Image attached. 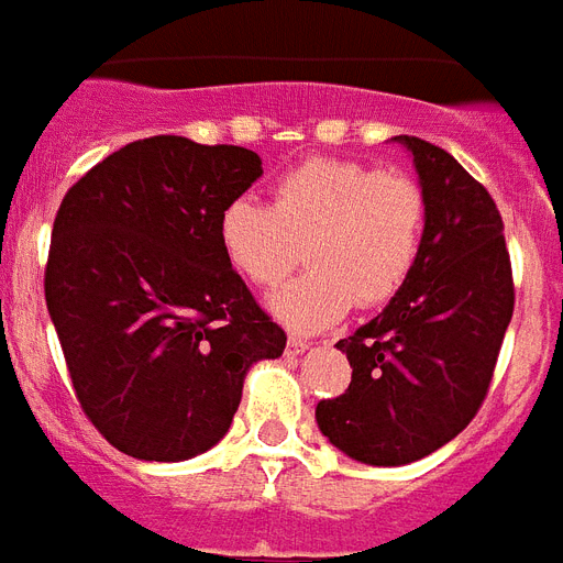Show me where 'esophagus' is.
Returning a JSON list of instances; mask_svg holds the SVG:
<instances>
[{"label": "esophagus", "instance_id": "34e87169", "mask_svg": "<svg viewBox=\"0 0 563 563\" xmlns=\"http://www.w3.org/2000/svg\"><path fill=\"white\" fill-rule=\"evenodd\" d=\"M302 352H308V343L299 340V336H290V340H287V354H302Z\"/></svg>", "mask_w": 563, "mask_h": 563}]
</instances>
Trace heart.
<instances>
[{
	"label": "heart",
	"mask_w": 563,
	"mask_h": 563,
	"mask_svg": "<svg viewBox=\"0 0 563 563\" xmlns=\"http://www.w3.org/2000/svg\"><path fill=\"white\" fill-rule=\"evenodd\" d=\"M427 197L407 177L366 162L310 159L273 186V206L235 197L218 218L229 267L276 287L305 250L310 273L276 290L267 310L296 334H317L354 302L377 308L401 294L421 255Z\"/></svg>",
	"instance_id": "b5f03b06"
}]
</instances>
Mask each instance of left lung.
<instances>
[{
	"mask_svg": "<svg viewBox=\"0 0 563 563\" xmlns=\"http://www.w3.org/2000/svg\"><path fill=\"white\" fill-rule=\"evenodd\" d=\"M393 142L412 156L427 197L424 244L401 294L336 343L352 363L349 389L317 404L328 442L377 467L424 460L465 430L515 310L492 195L442 147L416 136Z\"/></svg>",
	"mask_w": 563,
	"mask_h": 563,
	"instance_id": "obj_1",
	"label": "left lung"
}]
</instances>
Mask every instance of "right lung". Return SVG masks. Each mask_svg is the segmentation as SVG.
Masks as SVG:
<instances>
[{
  "instance_id": "add662e5",
  "label": "right lung",
  "mask_w": 563,
  "mask_h": 563,
  "mask_svg": "<svg viewBox=\"0 0 563 563\" xmlns=\"http://www.w3.org/2000/svg\"><path fill=\"white\" fill-rule=\"evenodd\" d=\"M258 154L151 136L63 197L46 305L89 421L112 448L183 462L229 433L258 360L285 331L229 267L218 218L261 177Z\"/></svg>"
}]
</instances>
